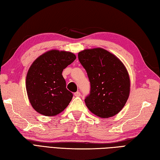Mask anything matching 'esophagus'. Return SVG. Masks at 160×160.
I'll return each instance as SVG.
<instances>
[{"mask_svg":"<svg viewBox=\"0 0 160 160\" xmlns=\"http://www.w3.org/2000/svg\"><path fill=\"white\" fill-rule=\"evenodd\" d=\"M80 92H76L74 93V96H76V97H79V96H80Z\"/></svg>","mask_w":160,"mask_h":160,"instance_id":"esophagus-1","label":"esophagus"}]
</instances>
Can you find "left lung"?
<instances>
[{
    "label": "left lung",
    "mask_w": 160,
    "mask_h": 160,
    "mask_svg": "<svg viewBox=\"0 0 160 160\" xmlns=\"http://www.w3.org/2000/svg\"><path fill=\"white\" fill-rule=\"evenodd\" d=\"M78 59L91 84L90 93L84 99L87 107L101 118L118 114L130 94V77L124 64L101 48L84 50L78 53Z\"/></svg>",
    "instance_id": "obj_1"
}]
</instances>
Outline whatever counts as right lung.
I'll list each match as a JSON object with an SVG mask.
<instances>
[{
    "instance_id": "add662e5",
    "label": "right lung",
    "mask_w": 160,
    "mask_h": 160,
    "mask_svg": "<svg viewBox=\"0 0 160 160\" xmlns=\"http://www.w3.org/2000/svg\"><path fill=\"white\" fill-rule=\"evenodd\" d=\"M76 59L71 52L51 50L40 55L30 66L26 90L31 105L38 113L55 116L69 104L73 93L66 87L62 73Z\"/></svg>"
}]
</instances>
